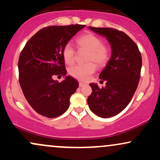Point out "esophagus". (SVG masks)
Wrapping results in <instances>:
<instances>
[{
    "label": "esophagus",
    "mask_w": 160,
    "mask_h": 160,
    "mask_svg": "<svg viewBox=\"0 0 160 160\" xmlns=\"http://www.w3.org/2000/svg\"><path fill=\"white\" fill-rule=\"evenodd\" d=\"M85 86V83H83V82H79V86H80V87H82V86Z\"/></svg>",
    "instance_id": "obj_1"
}]
</instances>
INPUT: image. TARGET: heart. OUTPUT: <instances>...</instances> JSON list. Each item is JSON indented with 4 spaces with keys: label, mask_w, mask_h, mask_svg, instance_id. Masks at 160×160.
<instances>
[{
    "label": "heart",
    "mask_w": 160,
    "mask_h": 160,
    "mask_svg": "<svg viewBox=\"0 0 160 160\" xmlns=\"http://www.w3.org/2000/svg\"><path fill=\"white\" fill-rule=\"evenodd\" d=\"M77 44L80 50L87 51L84 65H78L69 68V74L80 80L86 81L96 71V65L104 67L111 57V50L98 36L87 33L82 34L77 40ZM62 57L68 65H72L76 58V50L70 43H66L62 49Z\"/></svg>",
    "instance_id": "obj_1"
}]
</instances>
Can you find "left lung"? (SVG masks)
<instances>
[{
	"mask_svg": "<svg viewBox=\"0 0 160 160\" xmlns=\"http://www.w3.org/2000/svg\"><path fill=\"white\" fill-rule=\"evenodd\" d=\"M92 31L106 37L111 47V56L99 75L106 86L89 83L92 92L88 104L95 114L103 118L123 111L132 98L138 85L142 58L136 43L127 34L111 28H95Z\"/></svg>",
	"mask_w": 160,
	"mask_h": 160,
	"instance_id": "1",
	"label": "left lung"
}]
</instances>
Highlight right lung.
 Listing matches in <instances>:
<instances>
[{"label": "right lung", "mask_w": 160, "mask_h": 160, "mask_svg": "<svg viewBox=\"0 0 160 160\" xmlns=\"http://www.w3.org/2000/svg\"><path fill=\"white\" fill-rule=\"evenodd\" d=\"M85 26L43 28L28 40L20 53L18 62L20 86L28 102L39 114L54 118L68 108L70 97L78 88V81L67 76L58 82L52 77L66 74L62 49Z\"/></svg>", "instance_id": "1"}]
</instances>
